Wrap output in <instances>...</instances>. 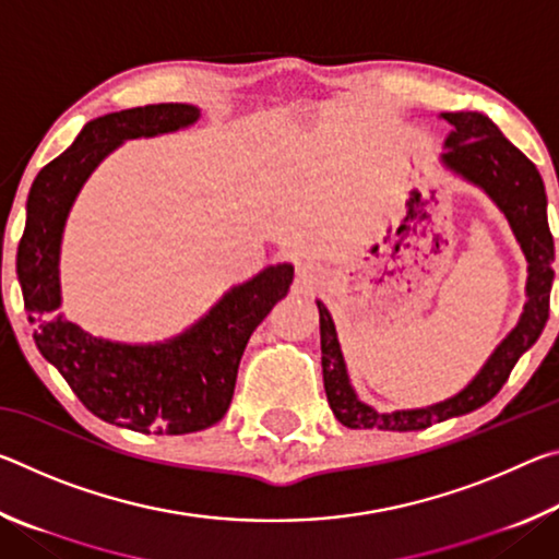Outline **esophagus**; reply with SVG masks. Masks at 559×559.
I'll return each instance as SVG.
<instances>
[{
	"label": "esophagus",
	"instance_id": "esophagus-1",
	"mask_svg": "<svg viewBox=\"0 0 559 559\" xmlns=\"http://www.w3.org/2000/svg\"><path fill=\"white\" fill-rule=\"evenodd\" d=\"M308 271V266H300V273H306Z\"/></svg>",
	"mask_w": 559,
	"mask_h": 559
}]
</instances>
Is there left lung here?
Wrapping results in <instances>:
<instances>
[{
  "label": "left lung",
  "mask_w": 559,
  "mask_h": 559,
  "mask_svg": "<svg viewBox=\"0 0 559 559\" xmlns=\"http://www.w3.org/2000/svg\"><path fill=\"white\" fill-rule=\"evenodd\" d=\"M451 122V135L447 138V153L441 163L451 173L476 185L496 202L513 229L515 239L527 259V302L518 325L496 347L473 380L459 394L424 409H402L382 414L370 404L359 402L353 384H349L343 349L337 343L335 323L330 318L325 302L318 300L320 310V353H323V382L328 404L340 424L347 429H384V431H419L431 427L433 421L451 419V416L468 414L493 400L500 386L513 372L520 355L535 345L550 316L552 290V263L555 241L547 226V197L543 177L537 167L510 143L498 126L484 112H441Z\"/></svg>",
  "instance_id": "1"
}]
</instances>
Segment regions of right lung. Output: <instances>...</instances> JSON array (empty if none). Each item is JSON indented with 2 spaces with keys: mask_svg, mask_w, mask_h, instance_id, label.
I'll use <instances>...</instances> for the list:
<instances>
[{
  "mask_svg": "<svg viewBox=\"0 0 559 559\" xmlns=\"http://www.w3.org/2000/svg\"><path fill=\"white\" fill-rule=\"evenodd\" d=\"M200 120L187 103L108 112L83 126L73 145L51 159L29 189L16 273L39 353L63 374L75 396L103 421L140 433H192L229 409L246 343L286 296L290 263L263 269L226 290L182 335L155 345L112 343L59 313V253L69 212L93 169L135 138H155Z\"/></svg>",
  "mask_w": 559,
  "mask_h": 559,
  "instance_id": "add662e5",
  "label": "right lung"
}]
</instances>
